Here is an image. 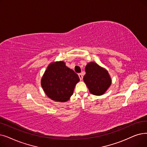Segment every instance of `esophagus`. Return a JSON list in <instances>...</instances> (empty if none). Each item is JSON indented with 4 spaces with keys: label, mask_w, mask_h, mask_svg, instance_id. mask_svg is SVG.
I'll use <instances>...</instances> for the list:
<instances>
[{
    "label": "esophagus",
    "mask_w": 147,
    "mask_h": 147,
    "mask_svg": "<svg viewBox=\"0 0 147 147\" xmlns=\"http://www.w3.org/2000/svg\"><path fill=\"white\" fill-rule=\"evenodd\" d=\"M78 75H79V78H80V80H83V75H82V74L79 73Z\"/></svg>",
    "instance_id": "1"
}]
</instances>
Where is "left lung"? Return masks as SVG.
<instances>
[{
    "instance_id": "left-lung-1",
    "label": "left lung",
    "mask_w": 147,
    "mask_h": 147,
    "mask_svg": "<svg viewBox=\"0 0 147 147\" xmlns=\"http://www.w3.org/2000/svg\"><path fill=\"white\" fill-rule=\"evenodd\" d=\"M84 81L89 91L95 95H103L111 84L108 72L95 62L88 63L85 67Z\"/></svg>"
}]
</instances>
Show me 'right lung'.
Listing matches in <instances>:
<instances>
[{"instance_id": "1", "label": "right lung", "mask_w": 147, "mask_h": 147, "mask_svg": "<svg viewBox=\"0 0 147 147\" xmlns=\"http://www.w3.org/2000/svg\"><path fill=\"white\" fill-rule=\"evenodd\" d=\"M80 79L73 69L63 61L49 65L41 79V86L46 94L56 101H68L74 92L75 85Z\"/></svg>"}]
</instances>
